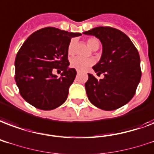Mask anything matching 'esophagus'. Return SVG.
<instances>
[{"instance_id":"1","label":"esophagus","mask_w":154,"mask_h":154,"mask_svg":"<svg viewBox=\"0 0 154 154\" xmlns=\"http://www.w3.org/2000/svg\"><path fill=\"white\" fill-rule=\"evenodd\" d=\"M79 72H80V71H79V70H77V74H79Z\"/></svg>"}]
</instances>
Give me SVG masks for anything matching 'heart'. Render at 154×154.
<instances>
[{
    "mask_svg": "<svg viewBox=\"0 0 154 154\" xmlns=\"http://www.w3.org/2000/svg\"><path fill=\"white\" fill-rule=\"evenodd\" d=\"M75 40H71L70 43H69V45H68L67 53L70 56L73 55L74 53H75ZM87 44H88V45L89 46L90 48L93 49V48L99 47L100 42H99V40L97 38L91 37L89 39H88ZM93 64H94V61L92 59H84V58H81L79 57H73V58H71L70 62V67L74 68L75 70H80V71L87 70L88 68L92 66Z\"/></svg>",
    "mask_w": 154,
    "mask_h": 154,
    "instance_id": "obj_1",
    "label": "heart"
}]
</instances>
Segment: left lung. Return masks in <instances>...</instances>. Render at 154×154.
Masks as SVG:
<instances>
[{
	"instance_id": "1",
	"label": "left lung",
	"mask_w": 154,
	"mask_h": 154,
	"mask_svg": "<svg viewBox=\"0 0 154 154\" xmlns=\"http://www.w3.org/2000/svg\"><path fill=\"white\" fill-rule=\"evenodd\" d=\"M100 40L102 55L93 70L104 74L98 80L88 74L85 88L90 102L104 110H114L128 103L136 93L140 78L138 50L123 32L110 26H97L84 32Z\"/></svg>"
}]
</instances>
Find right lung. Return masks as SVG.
<instances>
[{
  "instance_id": "obj_1",
  "label": "right lung",
  "mask_w": 154,
  "mask_h": 154,
  "mask_svg": "<svg viewBox=\"0 0 154 154\" xmlns=\"http://www.w3.org/2000/svg\"><path fill=\"white\" fill-rule=\"evenodd\" d=\"M81 35L55 27H45L29 36L15 58V82L24 100L34 107L51 110L64 103L76 70L69 68L70 39ZM62 71L59 78L52 74Z\"/></svg>"
}]
</instances>
